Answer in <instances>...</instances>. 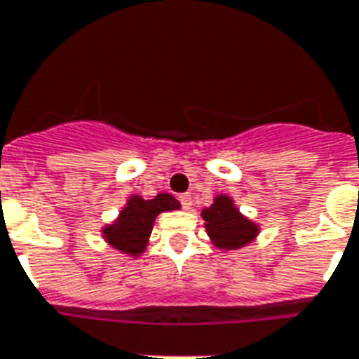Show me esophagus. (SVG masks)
<instances>
[{
	"label": "esophagus",
	"instance_id": "34e87169",
	"mask_svg": "<svg viewBox=\"0 0 359 359\" xmlns=\"http://www.w3.org/2000/svg\"><path fill=\"white\" fill-rule=\"evenodd\" d=\"M180 202H182V206L185 210H189L191 206H193V198H191L189 193H183V195H180Z\"/></svg>",
	"mask_w": 359,
	"mask_h": 359
}]
</instances>
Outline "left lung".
<instances>
[{
    "label": "left lung",
    "instance_id": "obj_1",
    "mask_svg": "<svg viewBox=\"0 0 359 359\" xmlns=\"http://www.w3.org/2000/svg\"><path fill=\"white\" fill-rule=\"evenodd\" d=\"M201 215L212 244L223 252L248 246L259 234V225L242 215L229 195L215 196L214 204L202 210Z\"/></svg>",
    "mask_w": 359,
    "mask_h": 359
}]
</instances>
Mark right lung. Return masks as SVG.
I'll return each mask as SVG.
<instances>
[{
  "mask_svg": "<svg viewBox=\"0 0 359 359\" xmlns=\"http://www.w3.org/2000/svg\"><path fill=\"white\" fill-rule=\"evenodd\" d=\"M172 210H180V202L170 193H158L155 198L147 201L140 195H132L125 208L118 212L117 219L102 227V236L118 252L138 257L147 248L157 215Z\"/></svg>",
  "mask_w": 359,
  "mask_h": 359,
  "instance_id": "1",
  "label": "right lung"
}]
</instances>
